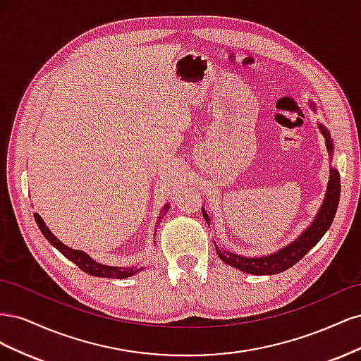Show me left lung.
I'll return each instance as SVG.
<instances>
[{"label":"left lung","mask_w":361,"mask_h":361,"mask_svg":"<svg viewBox=\"0 0 361 361\" xmlns=\"http://www.w3.org/2000/svg\"><path fill=\"white\" fill-rule=\"evenodd\" d=\"M309 106L316 113V105L313 101H309ZM318 128L325 138V146H326V150H329V157L331 161L334 154V141L330 135V130L326 129L322 123H318ZM338 199H341V174L330 166V180H329V187H326L324 202L319 207L318 214H316L314 220L312 221V224L305 228L297 239H293L290 244L280 248L279 251H274V253H271L268 256H255V257L241 256L238 253H233L231 250L220 248L215 244L216 255L220 256V259L224 262V264L231 265L243 272H247V274L272 276V274H279V272L286 271L307 255L309 251L321 241V238L326 233V231H329L334 220V215L338 206ZM202 214L204 216L206 223L209 224L211 216L204 211V206L202 207Z\"/></svg>","instance_id":"8db88e82"}]
</instances>
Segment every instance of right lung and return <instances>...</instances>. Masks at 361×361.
<instances>
[{
  "instance_id": "1",
  "label": "right lung",
  "mask_w": 361,
  "mask_h": 361,
  "mask_svg": "<svg viewBox=\"0 0 361 361\" xmlns=\"http://www.w3.org/2000/svg\"><path fill=\"white\" fill-rule=\"evenodd\" d=\"M169 207L170 206L166 204L161 209L159 218L157 220V226H159L162 216H164L162 214H166V211H169ZM35 220L40 228V232L48 239V243L56 247L64 257H68L69 260L73 262L75 265H78V268L82 269L84 272H87V274L94 276V277H106V279H126L130 276H135L137 272L143 269V267L141 268H138V267H111V265L99 264V262H96L94 259H92L89 255H87L85 251L73 250V248L68 247L66 244H63L60 239L49 231V227L45 224V221L42 220V216L37 212L35 214ZM154 239H155V236H154Z\"/></svg>"
}]
</instances>
